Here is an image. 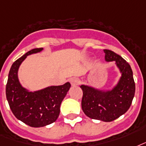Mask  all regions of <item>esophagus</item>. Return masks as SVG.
I'll return each instance as SVG.
<instances>
[{
    "mask_svg": "<svg viewBox=\"0 0 146 146\" xmlns=\"http://www.w3.org/2000/svg\"><path fill=\"white\" fill-rule=\"evenodd\" d=\"M70 83L72 86L78 85L80 84V80L78 78H72L70 79Z\"/></svg>",
    "mask_w": 146,
    "mask_h": 146,
    "instance_id": "34e87169",
    "label": "esophagus"
}]
</instances>
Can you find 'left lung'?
<instances>
[{
    "mask_svg": "<svg viewBox=\"0 0 146 146\" xmlns=\"http://www.w3.org/2000/svg\"><path fill=\"white\" fill-rule=\"evenodd\" d=\"M104 51L106 62L115 61L121 72V77L116 85L109 91L81 85L83 91L81 107L86 116L91 119L111 122L119 118L130 107L135 95V86L129 64L113 51Z\"/></svg>",
    "mask_w": 146,
    "mask_h": 146,
    "instance_id": "obj_1",
    "label": "left lung"
}]
</instances>
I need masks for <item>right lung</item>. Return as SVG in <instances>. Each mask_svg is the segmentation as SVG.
Here are the masks:
<instances>
[{"label": "right lung", "instance_id": "right-lung-1", "mask_svg": "<svg viewBox=\"0 0 146 146\" xmlns=\"http://www.w3.org/2000/svg\"><path fill=\"white\" fill-rule=\"evenodd\" d=\"M33 48L15 61L11 66L6 85V97L13 115L32 127H42L58 119L62 101L70 89L69 82L63 85L50 86L36 91L23 88L18 79V69L27 55L41 52Z\"/></svg>", "mask_w": 146, "mask_h": 146}]
</instances>
